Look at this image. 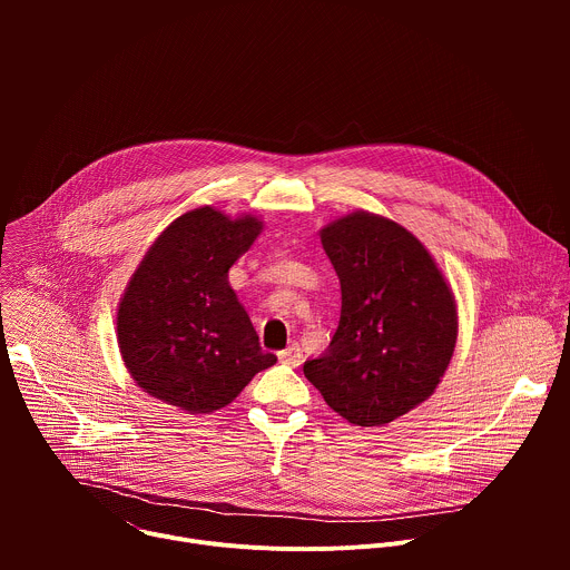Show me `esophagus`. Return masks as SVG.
<instances>
[{
  "instance_id": "esophagus-1",
  "label": "esophagus",
  "mask_w": 570,
  "mask_h": 570,
  "mask_svg": "<svg viewBox=\"0 0 570 570\" xmlns=\"http://www.w3.org/2000/svg\"><path fill=\"white\" fill-rule=\"evenodd\" d=\"M279 361H282L284 365L297 367V365L302 363V350H299V345L293 343V345H288L286 350H282V352H279Z\"/></svg>"
}]
</instances>
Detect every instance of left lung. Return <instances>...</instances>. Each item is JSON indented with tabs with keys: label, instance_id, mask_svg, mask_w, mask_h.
I'll list each match as a JSON object with an SVG mask.
<instances>
[{
	"label": "left lung",
	"instance_id": "obj_1",
	"mask_svg": "<svg viewBox=\"0 0 570 570\" xmlns=\"http://www.w3.org/2000/svg\"><path fill=\"white\" fill-rule=\"evenodd\" d=\"M343 293L338 330L304 376L356 426L411 413L440 385L458 341L455 295L424 243L356 209L320 229Z\"/></svg>",
	"mask_w": 570,
	"mask_h": 570
}]
</instances>
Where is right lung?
I'll list each match as a JSON object with an SVG mask.
<instances>
[{
  "instance_id": "1",
  "label": "right lung",
  "mask_w": 570,
  "mask_h": 570,
  "mask_svg": "<svg viewBox=\"0 0 570 570\" xmlns=\"http://www.w3.org/2000/svg\"><path fill=\"white\" fill-rule=\"evenodd\" d=\"M262 229L253 214L203 205L153 240L117 308L124 365L146 394L189 415L214 413L275 365L227 279Z\"/></svg>"
}]
</instances>
